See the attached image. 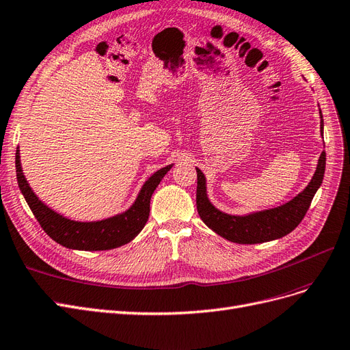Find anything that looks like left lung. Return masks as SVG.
Here are the masks:
<instances>
[{"mask_svg":"<svg viewBox=\"0 0 350 350\" xmlns=\"http://www.w3.org/2000/svg\"><path fill=\"white\" fill-rule=\"evenodd\" d=\"M321 118V135H323V115ZM325 170V152L323 151L317 170H315L311 182L304 189L299 195L294 199L286 202L278 208L258 211L249 213V215H230V213L221 212L213 206L206 195V178L199 168L198 173V189H196V206L200 219L204 221L208 227L215 231L218 235L227 239L228 241L239 244H257L272 241L280 237H285L292 230L298 227V224L306 217V213L311 205V200L315 191L323 183Z\"/></svg>","mask_w":350,"mask_h":350,"instance_id":"1","label":"left lung"}]
</instances>
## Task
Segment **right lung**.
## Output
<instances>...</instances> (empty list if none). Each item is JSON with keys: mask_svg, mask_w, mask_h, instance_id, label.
<instances>
[{"mask_svg": "<svg viewBox=\"0 0 350 350\" xmlns=\"http://www.w3.org/2000/svg\"><path fill=\"white\" fill-rule=\"evenodd\" d=\"M173 164L160 168L144 183L137 200L125 211L107 219L80 222L59 215L35 195L23 174L20 163V150L16 151V173L17 183L23 193L33 215L39 221L40 227L53 241L72 250H110L129 243L145 227L150 217V200L163 177L170 172Z\"/></svg>", "mask_w": 350, "mask_h": 350, "instance_id": "1", "label": "right lung"}]
</instances>
